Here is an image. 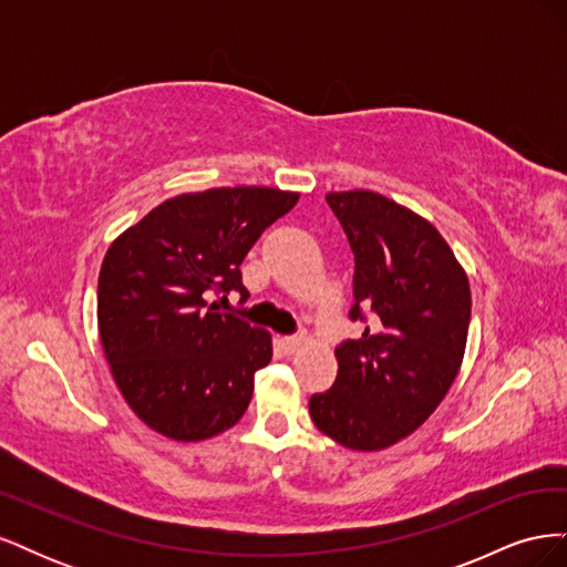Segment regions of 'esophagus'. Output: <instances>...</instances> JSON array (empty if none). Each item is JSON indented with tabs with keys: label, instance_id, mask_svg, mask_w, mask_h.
Returning a JSON list of instances; mask_svg holds the SVG:
<instances>
[{
	"label": "esophagus",
	"instance_id": "34e87169",
	"mask_svg": "<svg viewBox=\"0 0 567 567\" xmlns=\"http://www.w3.org/2000/svg\"><path fill=\"white\" fill-rule=\"evenodd\" d=\"M305 336H284L281 340H279V346L284 348V352L286 354H296L302 346H305Z\"/></svg>",
	"mask_w": 567,
	"mask_h": 567
}]
</instances>
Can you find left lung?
I'll use <instances>...</instances> for the list:
<instances>
[{
	"mask_svg": "<svg viewBox=\"0 0 567 567\" xmlns=\"http://www.w3.org/2000/svg\"><path fill=\"white\" fill-rule=\"evenodd\" d=\"M354 252L350 319L362 338L336 350L331 390L312 394L319 431L354 452L411 435L440 406L463 362L471 286L442 234L404 205L367 188L326 194Z\"/></svg>",
	"mask_w": 567,
	"mask_h": 567,
	"instance_id": "obj_1",
	"label": "left lung"
}]
</instances>
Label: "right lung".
<instances>
[{
  "mask_svg": "<svg viewBox=\"0 0 567 567\" xmlns=\"http://www.w3.org/2000/svg\"><path fill=\"white\" fill-rule=\"evenodd\" d=\"M300 194L219 186L163 200L106 250L96 319L113 381L151 431L200 442L241 421L271 333L208 305L248 293L241 262Z\"/></svg>",
  "mask_w": 567,
  "mask_h": 567,
  "instance_id": "1",
  "label": "right lung"
}]
</instances>
